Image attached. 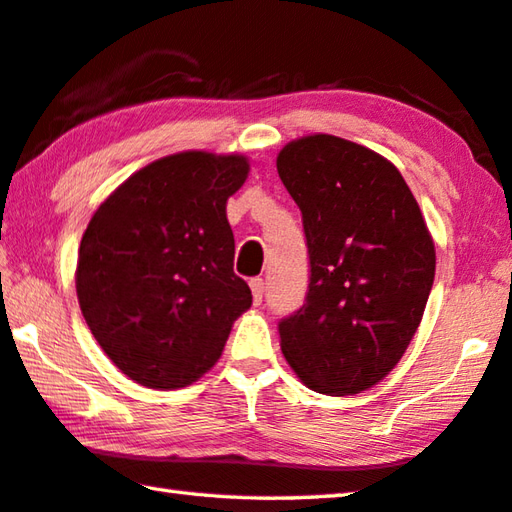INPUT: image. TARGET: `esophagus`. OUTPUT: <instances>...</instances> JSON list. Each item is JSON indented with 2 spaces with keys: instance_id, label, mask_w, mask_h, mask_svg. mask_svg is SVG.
I'll return each mask as SVG.
<instances>
[{
  "instance_id": "esophagus-1",
  "label": "esophagus",
  "mask_w": 512,
  "mask_h": 512,
  "mask_svg": "<svg viewBox=\"0 0 512 512\" xmlns=\"http://www.w3.org/2000/svg\"><path fill=\"white\" fill-rule=\"evenodd\" d=\"M249 288H251V297H254L256 306H261L263 303V292H265V281L261 276H256V279L249 281Z\"/></svg>"
}]
</instances>
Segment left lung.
Segmentation results:
<instances>
[{"instance_id": "obj_1", "label": "left lung", "mask_w": 512, "mask_h": 512, "mask_svg": "<svg viewBox=\"0 0 512 512\" xmlns=\"http://www.w3.org/2000/svg\"><path fill=\"white\" fill-rule=\"evenodd\" d=\"M310 256L306 303L279 321L308 389L355 396L400 362L423 319L436 251L400 170L360 143L310 134L276 157Z\"/></svg>"}]
</instances>
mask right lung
<instances>
[{
    "label": "right lung",
    "mask_w": 512,
    "mask_h": 512,
    "mask_svg": "<svg viewBox=\"0 0 512 512\" xmlns=\"http://www.w3.org/2000/svg\"><path fill=\"white\" fill-rule=\"evenodd\" d=\"M242 155L177 152L141 168L98 206L78 249L76 294L105 355L148 389H182L220 360L251 306L233 274L227 200Z\"/></svg>",
    "instance_id": "right-lung-1"
}]
</instances>
